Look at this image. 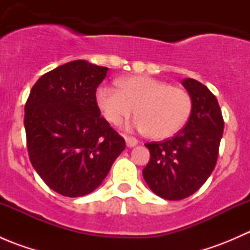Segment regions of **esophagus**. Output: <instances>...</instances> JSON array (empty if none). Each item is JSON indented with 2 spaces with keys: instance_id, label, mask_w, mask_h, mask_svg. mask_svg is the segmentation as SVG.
I'll list each match as a JSON object with an SVG mask.
<instances>
[{
  "instance_id": "obj_1",
  "label": "esophagus",
  "mask_w": 250,
  "mask_h": 250,
  "mask_svg": "<svg viewBox=\"0 0 250 250\" xmlns=\"http://www.w3.org/2000/svg\"><path fill=\"white\" fill-rule=\"evenodd\" d=\"M125 143H127L128 147H133V146L138 145V140L134 137H125Z\"/></svg>"
}]
</instances>
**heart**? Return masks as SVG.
<instances>
[{
	"label": "heart",
	"instance_id": "obj_1",
	"mask_svg": "<svg viewBox=\"0 0 250 250\" xmlns=\"http://www.w3.org/2000/svg\"><path fill=\"white\" fill-rule=\"evenodd\" d=\"M97 103L112 125H120L137 109L139 116L133 122L134 127L157 140L180 132L192 111L188 90L148 76L123 78L118 88L99 87Z\"/></svg>",
	"mask_w": 250,
	"mask_h": 250
}]
</instances>
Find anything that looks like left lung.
I'll use <instances>...</instances> for the list:
<instances>
[{"label":"left lung","instance_id":"1","mask_svg":"<svg viewBox=\"0 0 250 250\" xmlns=\"http://www.w3.org/2000/svg\"><path fill=\"white\" fill-rule=\"evenodd\" d=\"M192 98V111L183 130L172 139L146 143L150 161L143 175L157 196L179 201L195 193L214 170L224 132L215 95L193 78L183 80Z\"/></svg>","mask_w":250,"mask_h":250}]
</instances>
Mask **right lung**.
I'll return each mask as SVG.
<instances>
[{
	"mask_svg": "<svg viewBox=\"0 0 250 250\" xmlns=\"http://www.w3.org/2000/svg\"><path fill=\"white\" fill-rule=\"evenodd\" d=\"M107 67L74 60L39 78L25 104L30 162L55 192H93L125 150V141L100 115L97 88Z\"/></svg>",
	"mask_w": 250,
	"mask_h": 250,
	"instance_id": "add662e5",
	"label": "right lung"
}]
</instances>
